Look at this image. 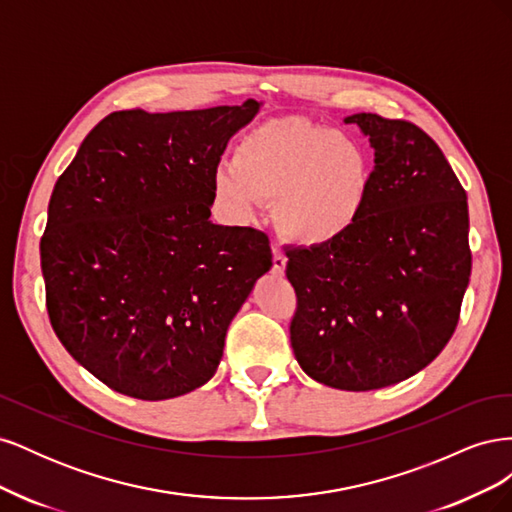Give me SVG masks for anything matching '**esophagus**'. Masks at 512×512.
I'll use <instances>...</instances> for the list:
<instances>
[{
  "instance_id": "obj_1",
  "label": "esophagus",
  "mask_w": 512,
  "mask_h": 512,
  "mask_svg": "<svg viewBox=\"0 0 512 512\" xmlns=\"http://www.w3.org/2000/svg\"><path fill=\"white\" fill-rule=\"evenodd\" d=\"M286 262H288L286 254H284L282 250H277V247H273V273H275L277 277H282V275H284V271H286Z\"/></svg>"
}]
</instances>
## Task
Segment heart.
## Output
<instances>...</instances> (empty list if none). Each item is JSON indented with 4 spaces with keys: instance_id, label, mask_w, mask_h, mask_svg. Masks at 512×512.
<instances>
[{
    "instance_id": "obj_1",
    "label": "heart",
    "mask_w": 512,
    "mask_h": 512,
    "mask_svg": "<svg viewBox=\"0 0 512 512\" xmlns=\"http://www.w3.org/2000/svg\"><path fill=\"white\" fill-rule=\"evenodd\" d=\"M371 162L356 138L301 117L262 123L243 138L237 162L218 168L215 196L237 220L275 200L277 230L294 243L327 245L359 222Z\"/></svg>"
}]
</instances>
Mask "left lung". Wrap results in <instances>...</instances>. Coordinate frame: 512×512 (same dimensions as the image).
Instances as JSON below:
<instances>
[{
  "mask_svg": "<svg viewBox=\"0 0 512 512\" xmlns=\"http://www.w3.org/2000/svg\"><path fill=\"white\" fill-rule=\"evenodd\" d=\"M344 121L374 147L367 205L344 237L286 254L299 301L290 344L316 382L374 391L427 367L455 333L472 273L468 196L414 123Z\"/></svg>",
  "mask_w": 512,
  "mask_h": 512,
  "instance_id": "left-lung-1",
  "label": "left lung"
}]
</instances>
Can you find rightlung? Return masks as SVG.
Segmentation results:
<instances>
[{"mask_svg":"<svg viewBox=\"0 0 512 512\" xmlns=\"http://www.w3.org/2000/svg\"><path fill=\"white\" fill-rule=\"evenodd\" d=\"M262 102L104 117L55 183L40 241L46 309L72 359L145 401L190 393L271 265L265 232L213 224V181Z\"/></svg>","mask_w":512,"mask_h":512,"instance_id":"add662e5","label":"right lung"}]
</instances>
